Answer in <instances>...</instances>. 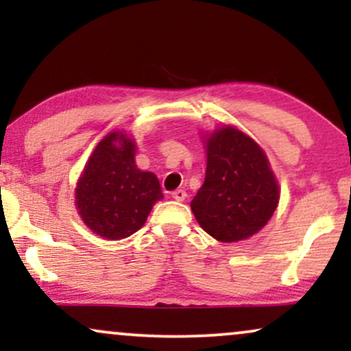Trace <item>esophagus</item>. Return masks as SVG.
Wrapping results in <instances>:
<instances>
[{"instance_id":"1","label":"esophagus","mask_w":351,"mask_h":351,"mask_svg":"<svg viewBox=\"0 0 351 351\" xmlns=\"http://www.w3.org/2000/svg\"><path fill=\"white\" fill-rule=\"evenodd\" d=\"M171 198L176 201H184V198H186V191H184V189H175V191L171 193Z\"/></svg>"}]
</instances>
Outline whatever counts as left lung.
Wrapping results in <instances>:
<instances>
[{
	"instance_id": "1",
	"label": "left lung",
	"mask_w": 351,
	"mask_h": 351,
	"mask_svg": "<svg viewBox=\"0 0 351 351\" xmlns=\"http://www.w3.org/2000/svg\"><path fill=\"white\" fill-rule=\"evenodd\" d=\"M206 176L191 201L199 226L221 243L259 232L279 203V184L263 148L224 125L206 138Z\"/></svg>"
}]
</instances>
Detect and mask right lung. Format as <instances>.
<instances>
[{"mask_svg": "<svg viewBox=\"0 0 351 351\" xmlns=\"http://www.w3.org/2000/svg\"><path fill=\"white\" fill-rule=\"evenodd\" d=\"M162 198L158 178L136 168L135 142L123 132L100 140L75 188V206L84 223L110 241L138 231Z\"/></svg>", "mask_w": 351, "mask_h": 351, "instance_id": "right-lung-1", "label": "right lung"}]
</instances>
